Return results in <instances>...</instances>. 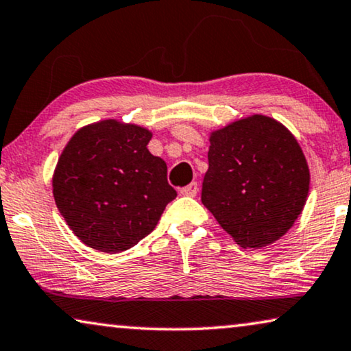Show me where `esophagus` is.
I'll return each mask as SVG.
<instances>
[{
  "label": "esophagus",
  "instance_id": "1",
  "mask_svg": "<svg viewBox=\"0 0 351 351\" xmlns=\"http://www.w3.org/2000/svg\"><path fill=\"white\" fill-rule=\"evenodd\" d=\"M197 192H199V184H197V182H191L189 186L182 187L181 189V194L187 197H195Z\"/></svg>",
  "mask_w": 351,
  "mask_h": 351
}]
</instances>
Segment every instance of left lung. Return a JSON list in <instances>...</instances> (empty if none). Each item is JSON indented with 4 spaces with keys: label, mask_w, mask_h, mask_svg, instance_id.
I'll return each mask as SVG.
<instances>
[{
    "label": "left lung",
    "mask_w": 351,
    "mask_h": 351,
    "mask_svg": "<svg viewBox=\"0 0 351 351\" xmlns=\"http://www.w3.org/2000/svg\"><path fill=\"white\" fill-rule=\"evenodd\" d=\"M210 143L202 204L243 248L274 243L307 200L310 173L299 143L258 114L215 132Z\"/></svg>",
    "instance_id": "8db88e82"
}]
</instances>
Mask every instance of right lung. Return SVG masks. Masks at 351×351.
<instances>
[{
    "instance_id": "obj_1",
    "label": "right lung",
    "mask_w": 351,
    "mask_h": 351,
    "mask_svg": "<svg viewBox=\"0 0 351 351\" xmlns=\"http://www.w3.org/2000/svg\"><path fill=\"white\" fill-rule=\"evenodd\" d=\"M149 140L146 128L110 119L81 128L63 149L53 199L82 243L103 253L132 248L176 197Z\"/></svg>"
}]
</instances>
